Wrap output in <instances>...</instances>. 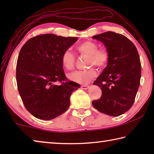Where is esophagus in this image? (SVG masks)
I'll use <instances>...</instances> for the list:
<instances>
[{"label": "esophagus", "mask_w": 154, "mask_h": 154, "mask_svg": "<svg viewBox=\"0 0 154 154\" xmlns=\"http://www.w3.org/2000/svg\"><path fill=\"white\" fill-rule=\"evenodd\" d=\"M89 88H90V85H83L81 86V88H82V90H87Z\"/></svg>", "instance_id": "obj_1"}]
</instances>
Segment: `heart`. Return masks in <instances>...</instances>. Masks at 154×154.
Wrapping results in <instances>:
<instances>
[{
  "label": "heart",
  "instance_id": "obj_1",
  "mask_svg": "<svg viewBox=\"0 0 154 154\" xmlns=\"http://www.w3.org/2000/svg\"><path fill=\"white\" fill-rule=\"evenodd\" d=\"M98 49V45L93 41H86L77 46V49L81 54L88 56V65L89 66H94L103 68L109 60V53L105 49ZM61 62L62 66L68 71H71L75 67V57L69 50H66L62 55ZM96 71L93 69L87 71H79L71 72L68 77L72 82L78 83H87L95 77Z\"/></svg>",
  "mask_w": 154,
  "mask_h": 154
}]
</instances>
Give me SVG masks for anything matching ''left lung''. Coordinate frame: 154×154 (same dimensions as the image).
I'll list each match as a JSON object with an SVG mask.
<instances>
[{
  "instance_id": "obj_1",
  "label": "left lung",
  "mask_w": 154,
  "mask_h": 154,
  "mask_svg": "<svg viewBox=\"0 0 154 154\" xmlns=\"http://www.w3.org/2000/svg\"><path fill=\"white\" fill-rule=\"evenodd\" d=\"M92 38L101 41L109 53L107 65L93 83L102 90V96L93 100L92 105L101 113L119 116L131 108L139 89V53L133 43L121 34L109 31Z\"/></svg>"
}]
</instances>
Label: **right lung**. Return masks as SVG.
I'll list each match as a JSON object with an SVG mask.
<instances>
[{"label":"right lung","mask_w":154,"mask_h":154,"mask_svg":"<svg viewBox=\"0 0 154 154\" xmlns=\"http://www.w3.org/2000/svg\"><path fill=\"white\" fill-rule=\"evenodd\" d=\"M77 37L45 34L31 38L21 49L16 66L18 91L26 109L49 120L67 111L70 97L80 85L66 82L62 55ZM61 84L57 85L56 82Z\"/></svg>","instance_id":"right-lung-1"}]
</instances>
